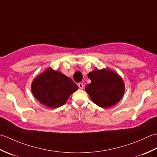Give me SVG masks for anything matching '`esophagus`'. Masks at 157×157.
I'll list each match as a JSON object with an SVG mask.
<instances>
[{
	"label": "esophagus",
	"instance_id": "obj_1",
	"mask_svg": "<svg viewBox=\"0 0 157 157\" xmlns=\"http://www.w3.org/2000/svg\"><path fill=\"white\" fill-rule=\"evenodd\" d=\"M84 84H82V83H79L78 84V87H79V88H80V89H84Z\"/></svg>",
	"mask_w": 157,
	"mask_h": 157
}]
</instances>
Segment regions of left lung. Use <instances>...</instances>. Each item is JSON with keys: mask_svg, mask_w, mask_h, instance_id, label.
<instances>
[{"mask_svg": "<svg viewBox=\"0 0 157 157\" xmlns=\"http://www.w3.org/2000/svg\"><path fill=\"white\" fill-rule=\"evenodd\" d=\"M91 83L86 86L93 102L102 108L116 105L123 97L125 84L118 74L109 69H95L88 75Z\"/></svg>", "mask_w": 157, "mask_h": 157, "instance_id": "obj_1", "label": "left lung"}]
</instances>
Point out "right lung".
<instances>
[{"instance_id": "add662e5", "label": "right lung", "mask_w": 157, "mask_h": 157, "mask_svg": "<svg viewBox=\"0 0 157 157\" xmlns=\"http://www.w3.org/2000/svg\"><path fill=\"white\" fill-rule=\"evenodd\" d=\"M78 89L71 78L51 68L36 77L32 83L33 95L41 104L50 108L63 106Z\"/></svg>"}]
</instances>
